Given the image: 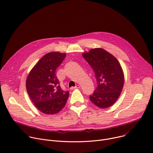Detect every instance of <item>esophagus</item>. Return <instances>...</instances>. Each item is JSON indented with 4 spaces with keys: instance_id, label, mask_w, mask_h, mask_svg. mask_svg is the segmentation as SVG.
Returning a JSON list of instances; mask_svg holds the SVG:
<instances>
[{
    "instance_id": "obj_1",
    "label": "esophagus",
    "mask_w": 153,
    "mask_h": 153,
    "mask_svg": "<svg viewBox=\"0 0 153 153\" xmlns=\"http://www.w3.org/2000/svg\"><path fill=\"white\" fill-rule=\"evenodd\" d=\"M79 88H80V86H79V85H77V86H76L75 87H72V88H71V89L73 90V89H79Z\"/></svg>"
}]
</instances>
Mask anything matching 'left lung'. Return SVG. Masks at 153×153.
Instances as JSON below:
<instances>
[{
	"mask_svg": "<svg viewBox=\"0 0 153 153\" xmlns=\"http://www.w3.org/2000/svg\"><path fill=\"white\" fill-rule=\"evenodd\" d=\"M95 72L98 86L90 100L97 107L106 109L115 103L124 85V74L120 62L101 48L82 53Z\"/></svg>",
	"mask_w": 153,
	"mask_h": 153,
	"instance_id": "obj_1",
	"label": "left lung"
}]
</instances>
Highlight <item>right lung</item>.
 I'll use <instances>...</instances> for the list:
<instances>
[{
  "label": "right lung",
  "mask_w": 153,
  "mask_h": 153,
  "mask_svg": "<svg viewBox=\"0 0 153 153\" xmlns=\"http://www.w3.org/2000/svg\"><path fill=\"white\" fill-rule=\"evenodd\" d=\"M66 56L53 52L43 56L30 71L26 80L27 93L33 104L45 114L58 113L65 105L69 92L59 86L56 70Z\"/></svg>",
  "instance_id": "1"
}]
</instances>
